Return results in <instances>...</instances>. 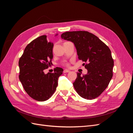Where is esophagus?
Returning <instances> with one entry per match:
<instances>
[{"mask_svg": "<svg viewBox=\"0 0 133 133\" xmlns=\"http://www.w3.org/2000/svg\"><path fill=\"white\" fill-rule=\"evenodd\" d=\"M70 71V70H68V69H65V70H64V71H63V72H64V73H69V72Z\"/></svg>", "mask_w": 133, "mask_h": 133, "instance_id": "esophagus-1", "label": "esophagus"}]
</instances>
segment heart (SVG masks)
Masks as SVG:
<instances>
[{
    "label": "heart",
    "mask_w": 133,
    "mask_h": 133,
    "mask_svg": "<svg viewBox=\"0 0 133 133\" xmlns=\"http://www.w3.org/2000/svg\"><path fill=\"white\" fill-rule=\"evenodd\" d=\"M66 65L67 66H68V65H69V64H66Z\"/></svg>",
    "instance_id": "b5f03b06"
}]
</instances>
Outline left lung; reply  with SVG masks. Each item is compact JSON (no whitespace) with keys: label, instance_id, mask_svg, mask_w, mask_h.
Returning <instances> with one entry per match:
<instances>
[{"label":"left lung","instance_id":"1","mask_svg":"<svg viewBox=\"0 0 133 133\" xmlns=\"http://www.w3.org/2000/svg\"><path fill=\"white\" fill-rule=\"evenodd\" d=\"M64 40L74 44L78 58L88 70L85 75L77 73L73 85L81 97L97 98L108 86L112 77L114 60L109 47L96 36L86 31H66L61 35Z\"/></svg>","mask_w":133,"mask_h":133}]
</instances>
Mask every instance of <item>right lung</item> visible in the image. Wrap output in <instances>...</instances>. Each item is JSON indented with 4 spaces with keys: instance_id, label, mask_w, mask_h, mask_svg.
I'll use <instances>...</instances> for the list:
<instances>
[{
    "instance_id": "right-lung-1",
    "label": "right lung",
    "mask_w": 133,
    "mask_h": 133,
    "mask_svg": "<svg viewBox=\"0 0 133 133\" xmlns=\"http://www.w3.org/2000/svg\"><path fill=\"white\" fill-rule=\"evenodd\" d=\"M53 45L46 35H42L28 44L19 61L20 81L26 93L39 102L51 97L63 74V69L58 67L53 73L44 72L52 64Z\"/></svg>"
}]
</instances>
